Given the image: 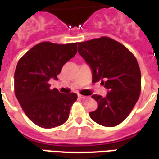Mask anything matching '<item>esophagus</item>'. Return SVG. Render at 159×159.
Here are the masks:
<instances>
[{"instance_id":"1","label":"esophagus","mask_w":159,"mask_h":159,"mask_svg":"<svg viewBox=\"0 0 159 159\" xmlns=\"http://www.w3.org/2000/svg\"><path fill=\"white\" fill-rule=\"evenodd\" d=\"M78 97H79L80 99H82V100H85V99L89 98V96H84V95H81V94H78Z\"/></svg>"}]
</instances>
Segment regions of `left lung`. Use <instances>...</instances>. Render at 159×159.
I'll use <instances>...</instances> for the list:
<instances>
[{
  "label": "left lung",
  "instance_id": "8db88e82",
  "mask_svg": "<svg viewBox=\"0 0 159 159\" xmlns=\"http://www.w3.org/2000/svg\"><path fill=\"white\" fill-rule=\"evenodd\" d=\"M78 52L93 71V83L101 81L109 92L93 94L98 107L92 119L105 127H114L133 110L141 89V75L136 58L125 46L107 36L78 42Z\"/></svg>",
  "mask_w": 159,
  "mask_h": 159
}]
</instances>
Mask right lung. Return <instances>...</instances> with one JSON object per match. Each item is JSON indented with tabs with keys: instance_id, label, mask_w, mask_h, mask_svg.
Returning a JSON list of instances; mask_svg holds the SVG:
<instances>
[{
	"instance_id": "right-lung-1",
	"label": "right lung",
	"mask_w": 159,
	"mask_h": 159,
	"mask_svg": "<svg viewBox=\"0 0 159 159\" xmlns=\"http://www.w3.org/2000/svg\"><path fill=\"white\" fill-rule=\"evenodd\" d=\"M77 42H42L20 58L14 73V92L24 112L37 126L52 129L68 119L75 93L51 89L49 80L58 79L63 66L76 55Z\"/></svg>"
}]
</instances>
